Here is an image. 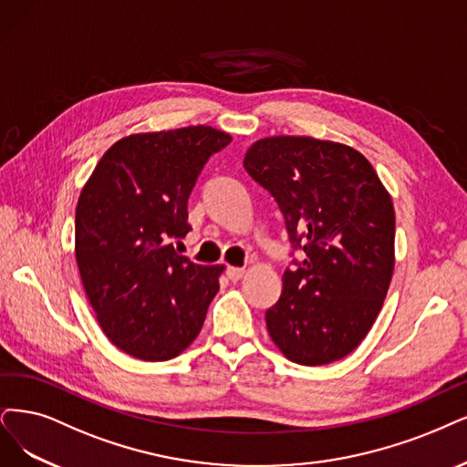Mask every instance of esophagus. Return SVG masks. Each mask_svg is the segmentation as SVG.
Listing matches in <instances>:
<instances>
[{
    "instance_id": "obj_1",
    "label": "esophagus",
    "mask_w": 467,
    "mask_h": 467,
    "mask_svg": "<svg viewBox=\"0 0 467 467\" xmlns=\"http://www.w3.org/2000/svg\"><path fill=\"white\" fill-rule=\"evenodd\" d=\"M243 275H244V269L243 267H227V277L231 279V281H240L243 279Z\"/></svg>"
}]
</instances>
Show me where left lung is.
I'll use <instances>...</instances> for the list:
<instances>
[{"label":"left lung","mask_w":467,"mask_h":467,"mask_svg":"<svg viewBox=\"0 0 467 467\" xmlns=\"http://www.w3.org/2000/svg\"><path fill=\"white\" fill-rule=\"evenodd\" d=\"M277 202L295 255L265 312L279 350L300 366L348 356L381 312L394 269V207L359 151L309 136H273L244 158Z\"/></svg>","instance_id":"1"}]
</instances>
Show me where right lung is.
<instances>
[{"instance_id": "1", "label": "right lung", "mask_w": 467, "mask_h": 467, "mask_svg": "<svg viewBox=\"0 0 467 467\" xmlns=\"http://www.w3.org/2000/svg\"><path fill=\"white\" fill-rule=\"evenodd\" d=\"M231 144L212 127L132 134L113 144L82 188L75 217L80 279L99 327L144 361L179 356L203 325L223 265H198L184 238L188 198L207 160Z\"/></svg>"}]
</instances>
